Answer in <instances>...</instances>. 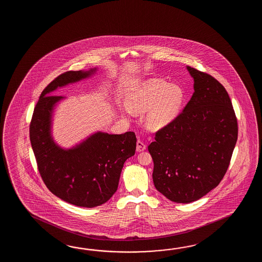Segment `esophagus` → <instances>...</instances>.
<instances>
[{
    "mask_svg": "<svg viewBox=\"0 0 262 262\" xmlns=\"http://www.w3.org/2000/svg\"><path fill=\"white\" fill-rule=\"evenodd\" d=\"M146 149V145L144 142H142L141 140H138L137 141V151H143Z\"/></svg>",
    "mask_w": 262,
    "mask_h": 262,
    "instance_id": "esophagus-1",
    "label": "esophagus"
}]
</instances>
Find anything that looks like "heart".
<instances>
[{
    "instance_id": "b5f03b06",
    "label": "heart",
    "mask_w": 262,
    "mask_h": 262,
    "mask_svg": "<svg viewBox=\"0 0 262 262\" xmlns=\"http://www.w3.org/2000/svg\"><path fill=\"white\" fill-rule=\"evenodd\" d=\"M185 94L176 84L150 78L134 87L126 95L128 107L123 111L131 115L132 112H146L145 125L150 131H159L172 123L182 112Z\"/></svg>"
}]
</instances>
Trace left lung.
I'll return each instance as SVG.
<instances>
[{"instance_id": "obj_1", "label": "left lung", "mask_w": 262, "mask_h": 262, "mask_svg": "<svg viewBox=\"0 0 262 262\" xmlns=\"http://www.w3.org/2000/svg\"><path fill=\"white\" fill-rule=\"evenodd\" d=\"M186 69L195 92L178 118L159 130L148 147L156 189L177 203L198 201L217 186L238 138L237 119L222 84L206 73Z\"/></svg>"}]
</instances>
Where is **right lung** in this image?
Segmentation results:
<instances>
[{"instance_id": "right-lung-1", "label": "right lung", "mask_w": 262, "mask_h": 262, "mask_svg": "<svg viewBox=\"0 0 262 262\" xmlns=\"http://www.w3.org/2000/svg\"><path fill=\"white\" fill-rule=\"evenodd\" d=\"M98 67L69 71L50 82L34 107L30 140L45 184L56 196L73 205L94 208L117 191L124 162L135 155L134 132L97 131L70 148L58 144L52 135L56 106L67 97L51 95L69 84L92 78Z\"/></svg>"}]
</instances>
